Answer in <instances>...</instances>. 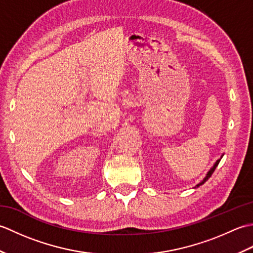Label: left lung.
Listing matches in <instances>:
<instances>
[{
    "label": "left lung",
    "mask_w": 253,
    "mask_h": 253,
    "mask_svg": "<svg viewBox=\"0 0 253 253\" xmlns=\"http://www.w3.org/2000/svg\"><path fill=\"white\" fill-rule=\"evenodd\" d=\"M221 159H222V157H221ZM221 159H219V160H217V161H216V162H215V164H214V165H213V168H212L211 169H210V170L208 171V174H207V176H206V177H204V179H203V180H202V181L200 182V184H198V185H197V187H199V186H201V185H203V184H204V182H206V181H207V180H208V179L210 178V177H211V176H212V174H213V171H214V170H215V169L217 168V165H218V163H219V161H221Z\"/></svg>",
    "instance_id": "left-lung-1"
}]
</instances>
